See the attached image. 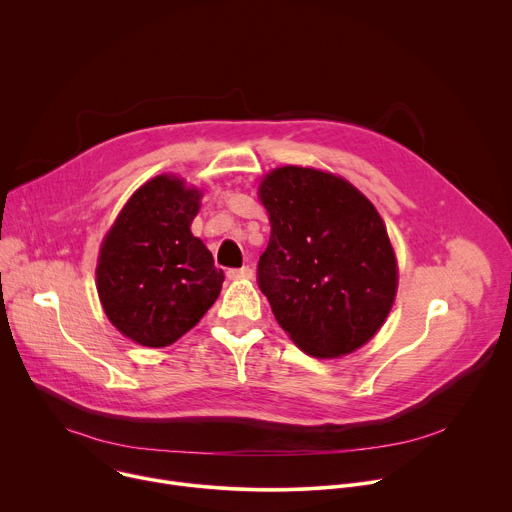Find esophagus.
Listing matches in <instances>:
<instances>
[{
  "mask_svg": "<svg viewBox=\"0 0 512 512\" xmlns=\"http://www.w3.org/2000/svg\"><path fill=\"white\" fill-rule=\"evenodd\" d=\"M229 279H251L253 277V269L251 267H241V269H229L227 271Z\"/></svg>",
  "mask_w": 512,
  "mask_h": 512,
  "instance_id": "esophagus-1",
  "label": "esophagus"
}]
</instances>
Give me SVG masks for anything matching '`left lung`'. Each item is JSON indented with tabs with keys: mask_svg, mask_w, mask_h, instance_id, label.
Returning a JSON list of instances; mask_svg holds the SVG:
<instances>
[{
	"mask_svg": "<svg viewBox=\"0 0 512 512\" xmlns=\"http://www.w3.org/2000/svg\"><path fill=\"white\" fill-rule=\"evenodd\" d=\"M259 198L271 237L257 283L304 352L330 358L369 342L391 312L397 261L377 208L346 180L285 166Z\"/></svg>",
	"mask_w": 512,
	"mask_h": 512,
	"instance_id": "left-lung-1",
	"label": "left lung"
}]
</instances>
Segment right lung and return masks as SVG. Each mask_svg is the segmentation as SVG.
Returning a JSON list of instances; mask_svg holds the SVG:
<instances>
[{"label": "right lung", "mask_w": 512, "mask_h": 512, "mask_svg": "<svg viewBox=\"0 0 512 512\" xmlns=\"http://www.w3.org/2000/svg\"><path fill=\"white\" fill-rule=\"evenodd\" d=\"M200 192L158 176L125 204L97 265L111 324L141 346H168L194 328L221 294L223 269L190 233Z\"/></svg>", "instance_id": "1"}]
</instances>
